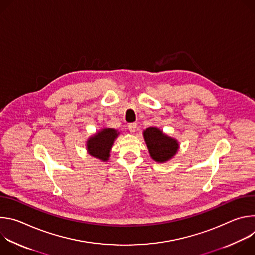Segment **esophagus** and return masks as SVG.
<instances>
[{"label":"esophagus","mask_w":255,"mask_h":255,"mask_svg":"<svg viewBox=\"0 0 255 255\" xmlns=\"http://www.w3.org/2000/svg\"><path fill=\"white\" fill-rule=\"evenodd\" d=\"M128 128H129L130 132H135V130H136V128H137V123H135V122L129 123V125H128Z\"/></svg>","instance_id":"esophagus-1"}]
</instances>
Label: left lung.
I'll return each instance as SVG.
<instances>
[{
    "label": "left lung",
    "instance_id": "8db88e82",
    "mask_svg": "<svg viewBox=\"0 0 255 255\" xmlns=\"http://www.w3.org/2000/svg\"><path fill=\"white\" fill-rule=\"evenodd\" d=\"M144 139L151 157L157 162H164L170 159L177 151V142L164 135L155 127H149L144 131Z\"/></svg>",
    "mask_w": 255,
    "mask_h": 255
}]
</instances>
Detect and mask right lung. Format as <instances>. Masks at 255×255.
I'll return each instance as SVG.
<instances>
[{
	"mask_svg": "<svg viewBox=\"0 0 255 255\" xmlns=\"http://www.w3.org/2000/svg\"><path fill=\"white\" fill-rule=\"evenodd\" d=\"M118 134L116 130L110 128L98 132L94 137H91L87 143L89 153L103 161L108 160L110 149Z\"/></svg>",
	"mask_w": 255,
	"mask_h": 255,
	"instance_id": "obj_1",
	"label": "right lung"
}]
</instances>
